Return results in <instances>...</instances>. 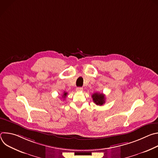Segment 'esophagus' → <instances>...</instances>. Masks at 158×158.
I'll return each mask as SVG.
<instances>
[{
	"instance_id": "esophagus-1",
	"label": "esophagus",
	"mask_w": 158,
	"mask_h": 158,
	"mask_svg": "<svg viewBox=\"0 0 158 158\" xmlns=\"http://www.w3.org/2000/svg\"><path fill=\"white\" fill-rule=\"evenodd\" d=\"M76 90L77 92H80V91H83V88L81 87H77Z\"/></svg>"
}]
</instances>
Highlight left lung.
Masks as SVG:
<instances>
[{
    "mask_svg": "<svg viewBox=\"0 0 158 158\" xmlns=\"http://www.w3.org/2000/svg\"><path fill=\"white\" fill-rule=\"evenodd\" d=\"M92 98L94 102L98 106H102L105 103V95L102 93H96L92 95Z\"/></svg>",
    "mask_w": 158,
    "mask_h": 158,
    "instance_id": "left-lung-1",
    "label": "left lung"
}]
</instances>
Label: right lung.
<instances>
[{"instance_id":"right-lung-1","label":"right lung","mask_w":158,"mask_h":158,"mask_svg":"<svg viewBox=\"0 0 158 158\" xmlns=\"http://www.w3.org/2000/svg\"><path fill=\"white\" fill-rule=\"evenodd\" d=\"M67 94V93L64 92V94H63V95H62V98H65V97H66Z\"/></svg>"}]
</instances>
